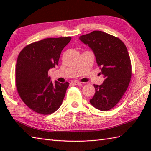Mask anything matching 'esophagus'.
<instances>
[{"instance_id": "1", "label": "esophagus", "mask_w": 151, "mask_h": 151, "mask_svg": "<svg viewBox=\"0 0 151 151\" xmlns=\"http://www.w3.org/2000/svg\"><path fill=\"white\" fill-rule=\"evenodd\" d=\"M72 84L74 85H81V82H80L78 81H74L72 82Z\"/></svg>"}]
</instances>
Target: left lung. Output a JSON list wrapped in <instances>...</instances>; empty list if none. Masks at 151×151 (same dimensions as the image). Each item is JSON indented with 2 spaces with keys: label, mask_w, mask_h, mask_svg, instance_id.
I'll return each instance as SVG.
<instances>
[{
  "label": "left lung",
  "mask_w": 151,
  "mask_h": 151,
  "mask_svg": "<svg viewBox=\"0 0 151 151\" xmlns=\"http://www.w3.org/2000/svg\"><path fill=\"white\" fill-rule=\"evenodd\" d=\"M79 40L93 52L104 78L100 86L94 84L95 93L91 104L101 111L114 108L123 97L130 81L132 67L127 47L119 38L95 30Z\"/></svg>",
  "instance_id": "obj_1"
}]
</instances>
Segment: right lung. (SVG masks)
<instances>
[{
	"label": "right lung",
	"mask_w": 151,
	"mask_h": 151,
	"mask_svg": "<svg viewBox=\"0 0 151 151\" xmlns=\"http://www.w3.org/2000/svg\"><path fill=\"white\" fill-rule=\"evenodd\" d=\"M70 40V37L47 38L28 45L19 54L15 70L18 93L38 114H52L62 105L69 82L53 83L48 72L58 65L62 50Z\"/></svg>",
	"instance_id": "right-lung-1"
}]
</instances>
